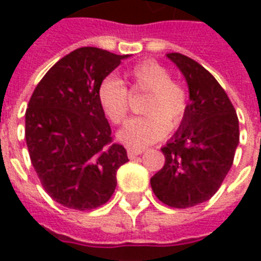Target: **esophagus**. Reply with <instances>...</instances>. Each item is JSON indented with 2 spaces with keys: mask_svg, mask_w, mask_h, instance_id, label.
Returning <instances> with one entry per match:
<instances>
[{
  "mask_svg": "<svg viewBox=\"0 0 261 261\" xmlns=\"http://www.w3.org/2000/svg\"><path fill=\"white\" fill-rule=\"evenodd\" d=\"M145 149L144 148H133V147H128L127 148V153H128V158H136L138 155H141Z\"/></svg>",
  "mask_w": 261,
  "mask_h": 261,
  "instance_id": "1",
  "label": "esophagus"
}]
</instances>
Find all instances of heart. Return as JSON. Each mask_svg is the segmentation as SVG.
<instances>
[{"instance_id": "b5f03b06", "label": "heart", "mask_w": 261, "mask_h": 261, "mask_svg": "<svg viewBox=\"0 0 261 261\" xmlns=\"http://www.w3.org/2000/svg\"><path fill=\"white\" fill-rule=\"evenodd\" d=\"M133 91L148 92L142 106L147 116L128 120L119 131L120 141L130 147H145L159 141L169 128L180 124L187 112L186 89L172 81L169 69L152 60L142 61L125 74ZM97 99L103 113L112 123H123L128 113L130 100L124 84L114 76L102 81Z\"/></svg>"}]
</instances>
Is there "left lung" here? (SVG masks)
<instances>
[{"instance_id":"obj_1","label":"left lung","mask_w":261,"mask_h":261,"mask_svg":"<svg viewBox=\"0 0 261 261\" xmlns=\"http://www.w3.org/2000/svg\"><path fill=\"white\" fill-rule=\"evenodd\" d=\"M166 57L185 76L190 102L161 149L165 165L151 177V187L166 205L189 208L210 200L228 175L239 144V120L222 86L202 65L180 53Z\"/></svg>"}]
</instances>
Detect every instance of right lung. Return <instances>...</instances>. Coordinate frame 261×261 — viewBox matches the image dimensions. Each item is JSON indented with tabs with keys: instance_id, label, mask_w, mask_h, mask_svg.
<instances>
[{
	"instance_id": "right-lung-1",
	"label": "right lung",
	"mask_w": 261,
	"mask_h": 261,
	"mask_svg": "<svg viewBox=\"0 0 261 261\" xmlns=\"http://www.w3.org/2000/svg\"><path fill=\"white\" fill-rule=\"evenodd\" d=\"M97 47H81L48 69L33 91L25 114L32 165L54 201L72 210H93L114 193L116 173L128 162L97 99L102 81L121 60Z\"/></svg>"
}]
</instances>
